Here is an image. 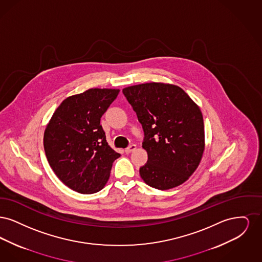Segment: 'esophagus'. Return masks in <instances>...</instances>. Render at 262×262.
<instances>
[{
    "mask_svg": "<svg viewBox=\"0 0 262 262\" xmlns=\"http://www.w3.org/2000/svg\"><path fill=\"white\" fill-rule=\"evenodd\" d=\"M137 145L136 144H132V145H129L127 148H125V152L126 154H129V153H132L133 151H135V150L137 149Z\"/></svg>",
    "mask_w": 262,
    "mask_h": 262,
    "instance_id": "obj_1",
    "label": "esophagus"
}]
</instances>
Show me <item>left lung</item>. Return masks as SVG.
<instances>
[{"label":"left lung","mask_w":262,"mask_h":262,"mask_svg":"<svg viewBox=\"0 0 262 262\" xmlns=\"http://www.w3.org/2000/svg\"><path fill=\"white\" fill-rule=\"evenodd\" d=\"M144 130L148 161L139 169L150 187L166 190L184 184L199 167L205 149L203 117L185 90L148 82L123 89Z\"/></svg>","instance_id":"1"}]
</instances>
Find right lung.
<instances>
[{"label":"right lung","instance_id":"1","mask_svg":"<svg viewBox=\"0 0 262 262\" xmlns=\"http://www.w3.org/2000/svg\"><path fill=\"white\" fill-rule=\"evenodd\" d=\"M120 89L90 88L62 101L44 132V150L54 173L79 193H94L107 184L121 156L106 141L100 125Z\"/></svg>","mask_w":262,"mask_h":262}]
</instances>
